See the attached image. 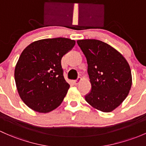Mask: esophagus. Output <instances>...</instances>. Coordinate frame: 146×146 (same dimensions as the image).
<instances>
[{
    "mask_svg": "<svg viewBox=\"0 0 146 146\" xmlns=\"http://www.w3.org/2000/svg\"><path fill=\"white\" fill-rule=\"evenodd\" d=\"M81 80H82V79H81V78H80V77H78V78H77V80H76L73 81V83H74L75 85H78V84H79V82H80Z\"/></svg>",
    "mask_w": 146,
    "mask_h": 146,
    "instance_id": "1",
    "label": "esophagus"
}]
</instances>
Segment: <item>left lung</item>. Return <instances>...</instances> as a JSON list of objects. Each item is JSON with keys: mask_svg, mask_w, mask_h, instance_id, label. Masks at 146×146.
Returning a JSON list of instances; mask_svg holds the SVG:
<instances>
[{"mask_svg": "<svg viewBox=\"0 0 146 146\" xmlns=\"http://www.w3.org/2000/svg\"><path fill=\"white\" fill-rule=\"evenodd\" d=\"M87 62L92 89L85 100L96 109L113 111L128 95L132 84L131 69L115 48L99 40L77 41Z\"/></svg>", "mask_w": 146, "mask_h": 146, "instance_id": "left-lung-1", "label": "left lung"}]
</instances>
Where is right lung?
I'll return each mask as SVG.
<instances>
[{
  "label": "right lung",
  "mask_w": 146,
  "mask_h": 146,
  "mask_svg": "<svg viewBox=\"0 0 146 146\" xmlns=\"http://www.w3.org/2000/svg\"><path fill=\"white\" fill-rule=\"evenodd\" d=\"M75 44L69 38H47L23 50L15 66V80L21 100L32 110L49 113L62 103L70 85L63 75L61 58Z\"/></svg>",
  "instance_id": "1"
}]
</instances>
